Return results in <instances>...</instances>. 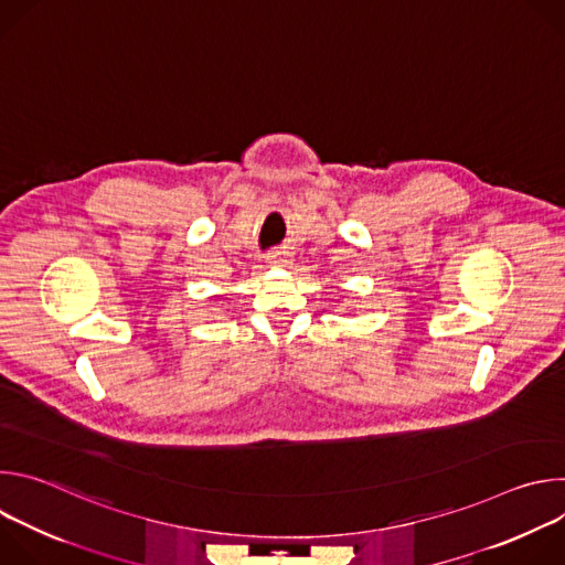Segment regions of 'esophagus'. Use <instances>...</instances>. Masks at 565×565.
I'll return each mask as SVG.
<instances>
[{
	"mask_svg": "<svg viewBox=\"0 0 565 565\" xmlns=\"http://www.w3.org/2000/svg\"><path fill=\"white\" fill-rule=\"evenodd\" d=\"M266 259H268V266H286V262H290L286 255H279V253H273Z\"/></svg>",
	"mask_w": 565,
	"mask_h": 565,
	"instance_id": "obj_1",
	"label": "esophagus"
}]
</instances>
